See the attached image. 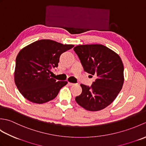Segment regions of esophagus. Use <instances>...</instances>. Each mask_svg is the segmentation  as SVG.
<instances>
[{"label":"esophagus","instance_id":"34e87169","mask_svg":"<svg viewBox=\"0 0 146 146\" xmlns=\"http://www.w3.org/2000/svg\"><path fill=\"white\" fill-rule=\"evenodd\" d=\"M68 85H69L70 86H73L75 85V83H70V82H68Z\"/></svg>","mask_w":146,"mask_h":146}]
</instances>
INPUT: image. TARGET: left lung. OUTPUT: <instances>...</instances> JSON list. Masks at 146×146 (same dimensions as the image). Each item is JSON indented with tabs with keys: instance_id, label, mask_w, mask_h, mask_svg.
<instances>
[{
	"instance_id": "left-lung-1",
	"label": "left lung",
	"mask_w": 146,
	"mask_h": 146,
	"mask_svg": "<svg viewBox=\"0 0 146 146\" xmlns=\"http://www.w3.org/2000/svg\"><path fill=\"white\" fill-rule=\"evenodd\" d=\"M73 49L84 70L97 77L91 86L80 85L82 92L76 97V102L89 111L104 109L122 90L124 82L122 60L115 52L102 44L79 45Z\"/></svg>"
}]
</instances>
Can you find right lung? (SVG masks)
<instances>
[{"label": "right lung", "mask_w": 146, "mask_h": 146, "mask_svg": "<svg viewBox=\"0 0 146 146\" xmlns=\"http://www.w3.org/2000/svg\"><path fill=\"white\" fill-rule=\"evenodd\" d=\"M74 47L50 39H41L26 46L15 60L14 81L27 100L44 104L54 99L68 82L52 78L51 68L58 67L61 54Z\"/></svg>", "instance_id": "right-lung-1"}]
</instances>
